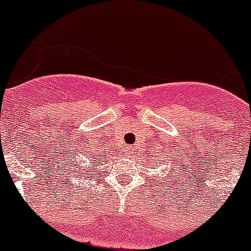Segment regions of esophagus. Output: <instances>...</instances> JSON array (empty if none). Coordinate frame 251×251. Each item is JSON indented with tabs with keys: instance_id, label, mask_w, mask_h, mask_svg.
<instances>
[{
	"instance_id": "1",
	"label": "esophagus",
	"mask_w": 251,
	"mask_h": 251,
	"mask_svg": "<svg viewBox=\"0 0 251 251\" xmlns=\"http://www.w3.org/2000/svg\"><path fill=\"white\" fill-rule=\"evenodd\" d=\"M124 153H125L127 156H132L133 154L136 153L135 147H132V146H126L125 149H124Z\"/></svg>"
}]
</instances>
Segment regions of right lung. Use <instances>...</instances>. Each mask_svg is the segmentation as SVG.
Wrapping results in <instances>:
<instances>
[{
	"mask_svg": "<svg viewBox=\"0 0 251 251\" xmlns=\"http://www.w3.org/2000/svg\"><path fill=\"white\" fill-rule=\"evenodd\" d=\"M96 156H97L96 154H92V155L88 156V160L92 161V160H91V158H93V159H95V160H93V163H96V165H100V164H98V159L96 158ZM86 158H87V156H86ZM69 169H70V171H72V174L74 175L75 178H80V179L87 178V176H90V170H93V168L86 170V166L81 165L80 161H74V163H70ZM93 171H95V170H93Z\"/></svg>",
	"mask_w": 251,
	"mask_h": 251,
	"instance_id": "obj_1",
	"label": "right lung"
}]
</instances>
